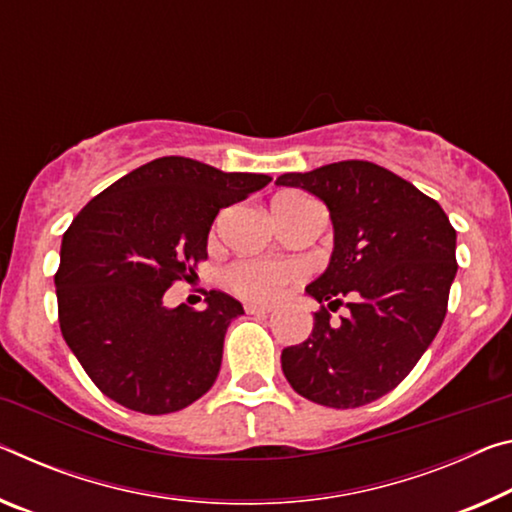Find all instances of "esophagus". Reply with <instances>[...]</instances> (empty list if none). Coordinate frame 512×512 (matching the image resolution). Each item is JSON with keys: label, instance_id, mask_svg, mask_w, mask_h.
Here are the masks:
<instances>
[{"label": "esophagus", "instance_id": "obj_1", "mask_svg": "<svg viewBox=\"0 0 512 512\" xmlns=\"http://www.w3.org/2000/svg\"><path fill=\"white\" fill-rule=\"evenodd\" d=\"M271 307H262V305H246V314H269Z\"/></svg>", "mask_w": 512, "mask_h": 512}]
</instances>
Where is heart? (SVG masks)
<instances>
[{
	"mask_svg": "<svg viewBox=\"0 0 512 512\" xmlns=\"http://www.w3.org/2000/svg\"><path fill=\"white\" fill-rule=\"evenodd\" d=\"M305 202H310V198L303 196V193L282 191L271 202L273 216L287 214L291 209L305 205ZM298 275L300 269L296 264L271 262V259H241V262H234L225 271V282L241 298L255 300V303H271Z\"/></svg>",
	"mask_w": 512,
	"mask_h": 512,
	"instance_id": "1",
	"label": "heart"
}]
</instances>
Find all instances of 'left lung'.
I'll use <instances>...</instances> for the list:
<instances>
[{
  "label": "left lung",
  "instance_id": "obj_1",
  "mask_svg": "<svg viewBox=\"0 0 512 512\" xmlns=\"http://www.w3.org/2000/svg\"><path fill=\"white\" fill-rule=\"evenodd\" d=\"M278 184L321 198L335 227L328 269L305 287L321 303L312 335L282 351V371L307 401L360 408L392 392L440 330L458 271L456 230L433 198L371 161L285 173ZM339 304L352 314L332 324Z\"/></svg>",
  "mask_w": 512,
  "mask_h": 512
}]
</instances>
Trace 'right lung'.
<instances>
[{
  "label": "right lung",
  "mask_w": 512,
  "mask_h": 512,
  "mask_svg": "<svg viewBox=\"0 0 512 512\" xmlns=\"http://www.w3.org/2000/svg\"><path fill=\"white\" fill-rule=\"evenodd\" d=\"M269 182V175L161 157L75 216L54 275L59 326L104 396L143 415H168L209 392L227 326L243 307L209 291L205 310H168L164 294L207 259L216 214Z\"/></svg>",
  "instance_id": "obj_1"
}]
</instances>
